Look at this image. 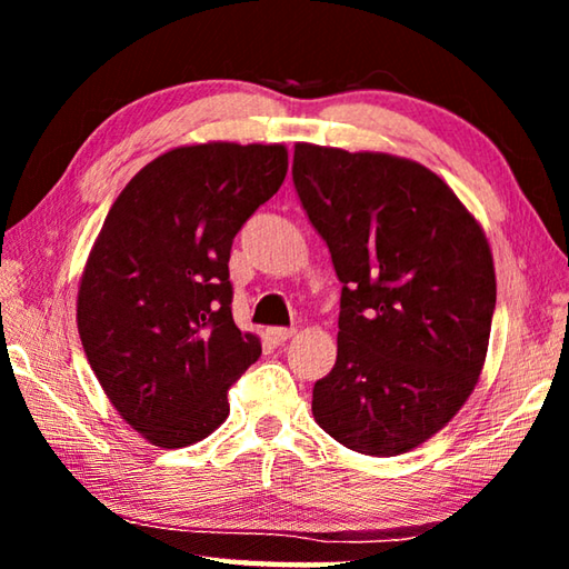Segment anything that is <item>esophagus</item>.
Masks as SVG:
<instances>
[{"mask_svg": "<svg viewBox=\"0 0 569 569\" xmlns=\"http://www.w3.org/2000/svg\"><path fill=\"white\" fill-rule=\"evenodd\" d=\"M291 336H296V329H281V326H276V329H268V339L273 343H286Z\"/></svg>", "mask_w": 569, "mask_h": 569, "instance_id": "esophagus-1", "label": "esophagus"}]
</instances>
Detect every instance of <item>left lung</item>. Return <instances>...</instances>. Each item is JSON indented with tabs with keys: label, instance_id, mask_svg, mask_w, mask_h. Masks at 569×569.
<instances>
[{
	"label": "left lung",
	"instance_id": "left-lung-1",
	"mask_svg": "<svg viewBox=\"0 0 569 569\" xmlns=\"http://www.w3.org/2000/svg\"><path fill=\"white\" fill-rule=\"evenodd\" d=\"M293 186L343 283L313 419L359 455H403L455 419L485 369L497 303L485 230L437 172L389 152L296 142Z\"/></svg>",
	"mask_w": 569,
	"mask_h": 569
}]
</instances>
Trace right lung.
Masks as SVG:
<instances>
[{
  "instance_id": "obj_1",
  "label": "right lung",
  "mask_w": 569,
  "mask_h": 569,
  "mask_svg": "<svg viewBox=\"0 0 569 569\" xmlns=\"http://www.w3.org/2000/svg\"><path fill=\"white\" fill-rule=\"evenodd\" d=\"M286 170V146H180L148 162L104 218L77 291V331L110 403L150 445L213 435L228 389L261 356V339L230 313L228 261Z\"/></svg>"
}]
</instances>
